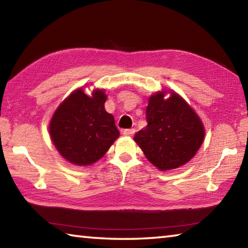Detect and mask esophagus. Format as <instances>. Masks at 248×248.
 Instances as JSON below:
<instances>
[{
    "mask_svg": "<svg viewBox=\"0 0 248 248\" xmlns=\"http://www.w3.org/2000/svg\"><path fill=\"white\" fill-rule=\"evenodd\" d=\"M134 132H136V130H134V129H124L123 131L124 136H129V137H132Z\"/></svg>",
    "mask_w": 248,
    "mask_h": 248,
    "instance_id": "obj_1",
    "label": "esophagus"
}]
</instances>
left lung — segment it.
<instances>
[{"instance_id": "left-lung-1", "label": "left lung", "mask_w": 248, "mask_h": 248, "mask_svg": "<svg viewBox=\"0 0 248 248\" xmlns=\"http://www.w3.org/2000/svg\"><path fill=\"white\" fill-rule=\"evenodd\" d=\"M169 94L166 99L165 95ZM148 125L134 136L145 157L159 170H175L195 156L204 140L202 121L174 91H158L149 97Z\"/></svg>"}]
</instances>
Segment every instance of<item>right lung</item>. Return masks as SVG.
<instances>
[{"mask_svg":"<svg viewBox=\"0 0 248 248\" xmlns=\"http://www.w3.org/2000/svg\"><path fill=\"white\" fill-rule=\"evenodd\" d=\"M106 100L105 90L95 89L92 95H86L79 87L53 112L49 124L50 139L71 164H94L119 138L114 116L105 110Z\"/></svg>","mask_w":248,"mask_h":248,"instance_id":"1","label":"right lung"}]
</instances>
